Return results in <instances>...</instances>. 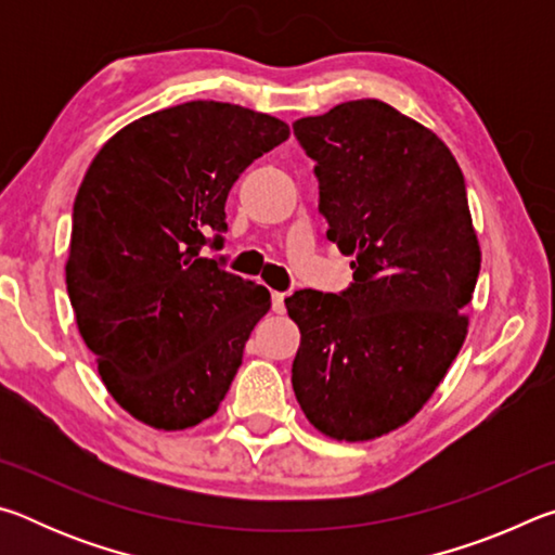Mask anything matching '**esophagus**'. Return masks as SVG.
Returning a JSON list of instances; mask_svg holds the SVG:
<instances>
[{"label": "esophagus", "instance_id": "esophagus-1", "mask_svg": "<svg viewBox=\"0 0 555 555\" xmlns=\"http://www.w3.org/2000/svg\"><path fill=\"white\" fill-rule=\"evenodd\" d=\"M286 296L288 294H281V291H274V294H271V311L274 313H284L286 311Z\"/></svg>", "mask_w": 555, "mask_h": 555}]
</instances>
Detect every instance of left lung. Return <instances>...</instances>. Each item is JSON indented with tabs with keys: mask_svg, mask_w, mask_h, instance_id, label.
I'll return each instance as SVG.
<instances>
[{
	"mask_svg": "<svg viewBox=\"0 0 555 555\" xmlns=\"http://www.w3.org/2000/svg\"><path fill=\"white\" fill-rule=\"evenodd\" d=\"M315 158L327 237L350 261L343 296L286 298L300 331L291 370L311 426L360 443L406 426L465 343L480 242L443 139L382 100L294 125Z\"/></svg>",
	"mask_w": 555,
	"mask_h": 555,
	"instance_id": "8db88e82",
	"label": "left lung"
}]
</instances>
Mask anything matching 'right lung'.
<instances>
[{"mask_svg": "<svg viewBox=\"0 0 555 555\" xmlns=\"http://www.w3.org/2000/svg\"><path fill=\"white\" fill-rule=\"evenodd\" d=\"M288 134L264 112L193 100L119 129L82 178L65 261L75 323L109 397L146 426L210 418L271 308L198 249L228 230L240 173Z\"/></svg>", "mask_w": 555, "mask_h": 555, "instance_id": "right-lung-1", "label": "right lung"}]
</instances>
